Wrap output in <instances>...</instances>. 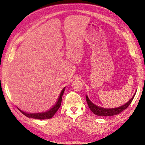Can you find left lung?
Here are the masks:
<instances>
[{
    "mask_svg": "<svg viewBox=\"0 0 145 145\" xmlns=\"http://www.w3.org/2000/svg\"><path fill=\"white\" fill-rule=\"evenodd\" d=\"M136 92H135V94L133 95V97H132L127 103H125V105H121V106L114 108H102V107L96 105H95L93 103H92L90 100V99H89L87 96V97H86V100H87V104L89 108H90V109L91 110V112L95 114V115H96L97 116H110L118 115V114L120 113L125 109H127L128 106L130 105V103H131L132 100H133L135 95L136 94Z\"/></svg>",
    "mask_w": 145,
    "mask_h": 145,
    "instance_id": "left-lung-1",
    "label": "left lung"
}]
</instances>
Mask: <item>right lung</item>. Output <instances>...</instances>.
I'll return each instance as SVG.
<instances>
[{"label": "right lung", "instance_id": "obj_1", "mask_svg": "<svg viewBox=\"0 0 145 145\" xmlns=\"http://www.w3.org/2000/svg\"><path fill=\"white\" fill-rule=\"evenodd\" d=\"M65 90V87H64L63 88V90H61L60 95L59 97H58V99L57 101V103H55V105L50 108V110H48V111L45 112H42V113H29V112H23L22 110H20L18 108H17L20 110V112L24 114V115L26 116L28 118H35V119H39V120H45V119H49L51 118L54 116L56 112H57V110L59 109V108L61 105V100H62V96L63 94L64 93V91Z\"/></svg>", "mask_w": 145, "mask_h": 145}]
</instances>
